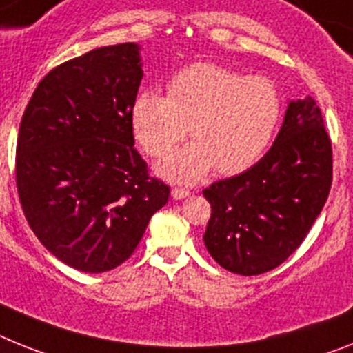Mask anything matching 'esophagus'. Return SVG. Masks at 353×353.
Wrapping results in <instances>:
<instances>
[{"instance_id": "obj_1", "label": "esophagus", "mask_w": 353, "mask_h": 353, "mask_svg": "<svg viewBox=\"0 0 353 353\" xmlns=\"http://www.w3.org/2000/svg\"><path fill=\"white\" fill-rule=\"evenodd\" d=\"M188 195H190V192L185 190V188H174V190H172V197H174L176 201L185 199V197H188Z\"/></svg>"}]
</instances>
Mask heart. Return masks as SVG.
Returning <instances> with one entry per match:
<instances>
[{
  "label": "heart",
  "mask_w": 353,
  "mask_h": 353,
  "mask_svg": "<svg viewBox=\"0 0 353 353\" xmlns=\"http://www.w3.org/2000/svg\"><path fill=\"white\" fill-rule=\"evenodd\" d=\"M168 94L145 91L132 108L134 134L150 156H165L190 132L194 141L158 163L159 176L197 181L213 167L239 174L269 149L282 118V97L265 77L199 62L172 77Z\"/></svg>",
  "instance_id": "b5f03b06"
}]
</instances>
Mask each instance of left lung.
<instances>
[{"label":"left lung","mask_w":353,"mask_h":353,"mask_svg":"<svg viewBox=\"0 0 353 353\" xmlns=\"http://www.w3.org/2000/svg\"><path fill=\"white\" fill-rule=\"evenodd\" d=\"M332 185V145L312 97L289 100L269 152L203 192L212 204L204 244L228 271L254 276L285 262L303 242Z\"/></svg>","instance_id":"1"}]
</instances>
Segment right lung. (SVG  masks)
I'll return each instance as SVG.
<instances>
[{
	"instance_id": "obj_1",
	"label": "right lung",
	"mask_w": 353,
	"mask_h": 353,
	"mask_svg": "<svg viewBox=\"0 0 353 353\" xmlns=\"http://www.w3.org/2000/svg\"><path fill=\"white\" fill-rule=\"evenodd\" d=\"M140 44L91 50L44 77L19 125L16 181L32 232L61 262L103 272L140 244L170 188L134 149Z\"/></svg>"
}]
</instances>
